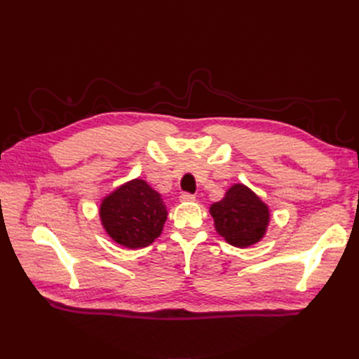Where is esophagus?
<instances>
[{
  "label": "esophagus",
  "instance_id": "1",
  "mask_svg": "<svg viewBox=\"0 0 359 359\" xmlns=\"http://www.w3.org/2000/svg\"><path fill=\"white\" fill-rule=\"evenodd\" d=\"M194 199H196V198H194L193 194H190V193H182L180 196L181 202H194Z\"/></svg>",
  "mask_w": 359,
  "mask_h": 359
}]
</instances>
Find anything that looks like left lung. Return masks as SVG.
Segmentation results:
<instances>
[{"mask_svg": "<svg viewBox=\"0 0 359 359\" xmlns=\"http://www.w3.org/2000/svg\"><path fill=\"white\" fill-rule=\"evenodd\" d=\"M215 231L227 244L247 248L259 243L269 224V208L244 184H233L224 198L210 206Z\"/></svg>", "mask_w": 359, "mask_h": 359, "instance_id": "obj_1", "label": "left lung"}]
</instances>
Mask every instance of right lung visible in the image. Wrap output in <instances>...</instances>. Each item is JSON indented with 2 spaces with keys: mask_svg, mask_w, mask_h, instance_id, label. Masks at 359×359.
<instances>
[{
  "mask_svg": "<svg viewBox=\"0 0 359 359\" xmlns=\"http://www.w3.org/2000/svg\"><path fill=\"white\" fill-rule=\"evenodd\" d=\"M100 222L112 240L127 248H144L160 236L168 219L161 194L135 178L103 198Z\"/></svg>",
  "mask_w": 359,
  "mask_h": 359,
  "instance_id": "right-lung-1",
  "label": "right lung"
}]
</instances>
